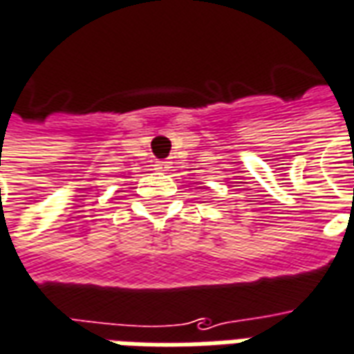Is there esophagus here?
I'll use <instances>...</instances> for the list:
<instances>
[{"instance_id":"esophagus-1","label":"esophagus","mask_w":354,"mask_h":354,"mask_svg":"<svg viewBox=\"0 0 354 354\" xmlns=\"http://www.w3.org/2000/svg\"><path fill=\"white\" fill-rule=\"evenodd\" d=\"M169 165H171V162H167V160H160V162H156V165H154V169H156V171H167V169H169Z\"/></svg>"}]
</instances>
